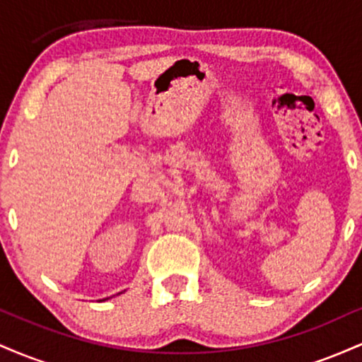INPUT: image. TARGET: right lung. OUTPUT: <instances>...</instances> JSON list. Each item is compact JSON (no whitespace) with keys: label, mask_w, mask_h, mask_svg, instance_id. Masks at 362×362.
Listing matches in <instances>:
<instances>
[{"label":"right lung","mask_w":362,"mask_h":362,"mask_svg":"<svg viewBox=\"0 0 362 362\" xmlns=\"http://www.w3.org/2000/svg\"><path fill=\"white\" fill-rule=\"evenodd\" d=\"M105 300H109V298H105ZM100 301H103V300H100Z\"/></svg>","instance_id":"add662e5"}]
</instances>
